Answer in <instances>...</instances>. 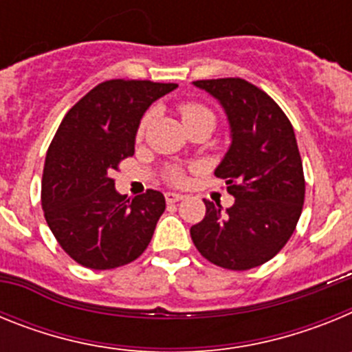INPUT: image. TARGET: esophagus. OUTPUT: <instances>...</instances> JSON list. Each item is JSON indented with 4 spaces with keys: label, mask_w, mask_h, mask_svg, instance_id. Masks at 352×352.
I'll return each mask as SVG.
<instances>
[{
    "label": "esophagus",
    "mask_w": 352,
    "mask_h": 352,
    "mask_svg": "<svg viewBox=\"0 0 352 352\" xmlns=\"http://www.w3.org/2000/svg\"><path fill=\"white\" fill-rule=\"evenodd\" d=\"M185 195L179 194V192H166V201L167 203H178V201H183Z\"/></svg>",
    "instance_id": "1"
}]
</instances>
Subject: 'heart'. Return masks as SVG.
<instances>
[{
  "instance_id": "b5f03b06",
  "label": "heart",
  "mask_w": 352,
  "mask_h": 352,
  "mask_svg": "<svg viewBox=\"0 0 352 352\" xmlns=\"http://www.w3.org/2000/svg\"><path fill=\"white\" fill-rule=\"evenodd\" d=\"M179 113H182L183 123H185V125L188 123V121L195 120V118L204 116V114H211L206 107H203V105H199V104H183L182 107H179ZM149 121H151V114L148 113L141 120V125H139V130H138L139 135H142V133H144V130L148 129V125H149ZM169 179L170 182H182L183 179L182 169H178V167H173V169L169 170Z\"/></svg>"
}]
</instances>
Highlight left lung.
I'll use <instances>...</instances> for the list:
<instances>
[{
	"label": "left lung",
	"mask_w": 352,
	"mask_h": 352,
	"mask_svg": "<svg viewBox=\"0 0 352 352\" xmlns=\"http://www.w3.org/2000/svg\"><path fill=\"white\" fill-rule=\"evenodd\" d=\"M222 105L231 144L214 174L234 204L204 199L206 214L190 227L201 256L227 270L256 268L284 248L300 220L305 178L291 121L273 98L238 77L195 80Z\"/></svg>",
	"instance_id": "left-lung-1"
}]
</instances>
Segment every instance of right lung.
<instances>
[{
	"label": "right lung",
	"mask_w": 352,
	"mask_h": 352,
	"mask_svg": "<svg viewBox=\"0 0 352 352\" xmlns=\"http://www.w3.org/2000/svg\"><path fill=\"white\" fill-rule=\"evenodd\" d=\"M178 84L105 80L67 113L47 149L42 208L49 229L76 263L113 270L138 259L151 241L166 199L158 190L121 195L111 178L132 157L149 105Z\"/></svg>",
	"instance_id": "1"
}]
</instances>
